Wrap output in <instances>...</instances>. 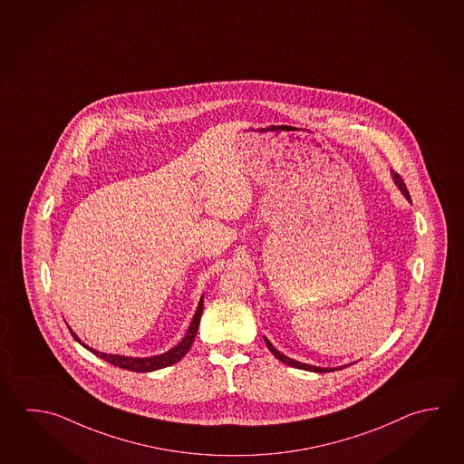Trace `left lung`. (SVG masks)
Segmentation results:
<instances>
[{"label":"left lung","mask_w":464,"mask_h":464,"mask_svg":"<svg viewBox=\"0 0 464 464\" xmlns=\"http://www.w3.org/2000/svg\"><path fill=\"white\" fill-rule=\"evenodd\" d=\"M392 173V179H394V183H396L397 188L401 189V193L404 194L405 199H409L411 201V194L407 191V188H405L404 181H402V178L399 177L397 173L394 171H391ZM398 177L397 179L395 177ZM265 340V343L268 346V350H270L271 353L275 354L276 358H278L279 362H285V364H289V366H293V368H297V370L304 371H314V372H330V371L342 370V368H346L345 366H338V368H321V366H312V364H305V362H297V360H293V358H289L286 354L281 353L278 352L275 346L271 345L270 340L266 337H263ZM353 364V362H352Z\"/></svg>","instance_id":"1"}]
</instances>
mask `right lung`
I'll use <instances>...</instances> for the list:
<instances>
[{
	"label": "right lung",
	"mask_w": 464,
	"mask_h": 464,
	"mask_svg": "<svg viewBox=\"0 0 464 464\" xmlns=\"http://www.w3.org/2000/svg\"><path fill=\"white\" fill-rule=\"evenodd\" d=\"M202 301H204V295L199 299L198 309L194 312L193 321L189 324V329L186 332L183 340H181L177 346H173L171 350H169V352L155 354V356H147V358H134V356H124V354L102 353V352H98V350H94V348L84 345L83 342L76 337L75 332L70 329V327H68V329H70V334L73 335V338H75L80 345H83L86 350H90L92 353L100 356L104 362H111V364H114V366H119V368H122V370L135 371V372H149V371L161 370V368H167V366L175 364V362H179V360L189 352V348L193 345L198 327H199V321H201Z\"/></svg>",
	"instance_id": "right-lung-1"
}]
</instances>
